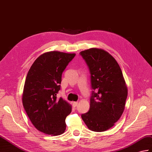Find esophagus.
<instances>
[{
  "label": "esophagus",
  "instance_id": "obj_1",
  "mask_svg": "<svg viewBox=\"0 0 152 152\" xmlns=\"http://www.w3.org/2000/svg\"><path fill=\"white\" fill-rule=\"evenodd\" d=\"M77 104H78V102H74L73 104H73V106H74V107L77 106Z\"/></svg>",
  "mask_w": 152,
  "mask_h": 152
}]
</instances>
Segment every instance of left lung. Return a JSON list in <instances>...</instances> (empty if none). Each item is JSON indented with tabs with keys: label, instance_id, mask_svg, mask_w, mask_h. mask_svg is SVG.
Listing matches in <instances>:
<instances>
[{
	"label": "left lung",
	"instance_id": "1",
	"mask_svg": "<svg viewBox=\"0 0 152 152\" xmlns=\"http://www.w3.org/2000/svg\"><path fill=\"white\" fill-rule=\"evenodd\" d=\"M80 55L89 68L93 90L89 110L81 115L82 118L91 131H106L121 118L128 96L121 69L115 58L102 49L90 48Z\"/></svg>",
	"mask_w": 152,
	"mask_h": 152
}]
</instances>
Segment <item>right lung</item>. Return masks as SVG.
<instances>
[{"label":"right lung","mask_w":152,"mask_h":152,"mask_svg":"<svg viewBox=\"0 0 152 152\" xmlns=\"http://www.w3.org/2000/svg\"><path fill=\"white\" fill-rule=\"evenodd\" d=\"M76 56L58 51L44 53L34 62L24 83L23 104L39 131L59 135L66 129L65 118L72 111L62 98L57 99L62 73Z\"/></svg>","instance_id":"obj_1"}]
</instances>
